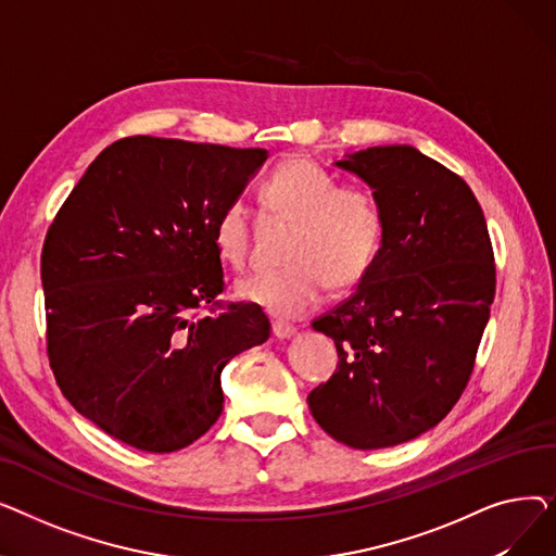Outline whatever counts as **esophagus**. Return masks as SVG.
<instances>
[{"mask_svg":"<svg viewBox=\"0 0 556 556\" xmlns=\"http://www.w3.org/2000/svg\"><path fill=\"white\" fill-rule=\"evenodd\" d=\"M273 336L277 340H288V338L295 336V327L283 325V323H273Z\"/></svg>","mask_w":556,"mask_h":556,"instance_id":"esophagus-1","label":"esophagus"}]
</instances>
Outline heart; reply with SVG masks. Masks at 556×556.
<instances>
[{
  "label": "heart",
  "instance_id": "obj_1",
  "mask_svg": "<svg viewBox=\"0 0 556 556\" xmlns=\"http://www.w3.org/2000/svg\"><path fill=\"white\" fill-rule=\"evenodd\" d=\"M268 212L295 223L283 252L288 266L254 273L237 283V295L275 317H302L325 298L327 286H356L381 250L383 212L365 189L340 187L308 160L281 162L261 187ZM214 248L229 268H245L252 248L250 216L229 202L214 223Z\"/></svg>",
  "mask_w": 556,
  "mask_h": 556
}]
</instances>
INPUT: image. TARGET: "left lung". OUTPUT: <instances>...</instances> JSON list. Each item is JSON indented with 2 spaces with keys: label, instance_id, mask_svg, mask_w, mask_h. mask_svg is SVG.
Wrapping results in <instances>:
<instances>
[{
  "label": "left lung",
  "instance_id": "1",
  "mask_svg": "<svg viewBox=\"0 0 556 556\" xmlns=\"http://www.w3.org/2000/svg\"><path fill=\"white\" fill-rule=\"evenodd\" d=\"M369 185L383 243L354 295L313 319L338 369L308 394L336 442L374 451L440 424L469 383L495 295L480 202L415 146H374L336 162Z\"/></svg>",
  "mask_w": 556,
  "mask_h": 556
}]
</instances>
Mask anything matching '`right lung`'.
<instances>
[{
    "label": "right lung",
    "instance_id": "add662e5",
    "mask_svg": "<svg viewBox=\"0 0 556 556\" xmlns=\"http://www.w3.org/2000/svg\"><path fill=\"white\" fill-rule=\"evenodd\" d=\"M266 160V149L126 137L55 214L40 261L49 365L76 413L114 440L146 453L193 444L223 413V367L270 338L258 306L216 302L212 239Z\"/></svg>",
    "mask_w": 556,
    "mask_h": 556
}]
</instances>
